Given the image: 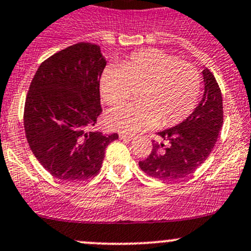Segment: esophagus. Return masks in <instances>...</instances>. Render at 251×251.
<instances>
[{
	"mask_svg": "<svg viewBox=\"0 0 251 251\" xmlns=\"http://www.w3.org/2000/svg\"><path fill=\"white\" fill-rule=\"evenodd\" d=\"M119 137H120V139H123V141L125 142H130L133 139V137L131 136V134H126V133H120L119 134Z\"/></svg>",
	"mask_w": 251,
	"mask_h": 251,
	"instance_id": "1",
	"label": "esophagus"
}]
</instances>
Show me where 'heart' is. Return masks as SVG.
Segmentation results:
<instances>
[{
  "mask_svg": "<svg viewBox=\"0 0 251 251\" xmlns=\"http://www.w3.org/2000/svg\"><path fill=\"white\" fill-rule=\"evenodd\" d=\"M139 102L108 110L105 124L112 130L136 133L157 124L172 126L195 109L200 94V75L189 63L157 49L133 52L119 66H108L100 79V92L109 105L123 103L133 88Z\"/></svg>",
  "mask_w": 251,
  "mask_h": 251,
  "instance_id": "heart-1",
  "label": "heart"
}]
</instances>
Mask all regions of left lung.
Returning <instances> with one entry per match:
<instances>
[{
  "instance_id": "8db88e82",
  "label": "left lung",
  "mask_w": 251,
  "mask_h": 251,
  "mask_svg": "<svg viewBox=\"0 0 251 251\" xmlns=\"http://www.w3.org/2000/svg\"><path fill=\"white\" fill-rule=\"evenodd\" d=\"M202 75L204 92L199 105L180 124L157 132L162 142L152 141L148 159L139 161V167L148 176L179 180L194 173L212 152L224 121L223 97L213 73L204 68Z\"/></svg>"
}]
</instances>
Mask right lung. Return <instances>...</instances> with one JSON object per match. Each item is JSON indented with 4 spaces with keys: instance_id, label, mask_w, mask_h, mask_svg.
<instances>
[{
    "instance_id": "obj_1",
    "label": "right lung",
    "mask_w": 251,
    "mask_h": 251,
    "mask_svg": "<svg viewBox=\"0 0 251 251\" xmlns=\"http://www.w3.org/2000/svg\"><path fill=\"white\" fill-rule=\"evenodd\" d=\"M107 60L97 44H75L42 62L31 81L24 110L28 146L60 180L97 176L105 148L118 133L91 131L101 114L100 79Z\"/></svg>"
}]
</instances>
